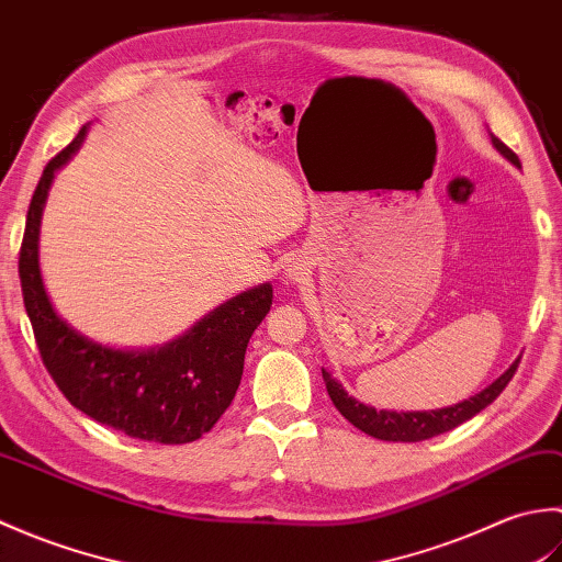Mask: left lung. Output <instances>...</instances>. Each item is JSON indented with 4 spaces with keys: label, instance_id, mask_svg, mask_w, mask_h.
I'll list each match as a JSON object with an SVG mask.
<instances>
[{
    "label": "left lung",
    "instance_id": "1",
    "mask_svg": "<svg viewBox=\"0 0 562 562\" xmlns=\"http://www.w3.org/2000/svg\"><path fill=\"white\" fill-rule=\"evenodd\" d=\"M493 137V147L503 154L505 159H509L515 166L519 164V157L512 151L505 142H499L495 135ZM521 360V357H519ZM519 360H515L503 376H497L491 386L483 389L481 393H475L473 398L461 401L457 405H449V408H437V411H415V413H396V411H376L372 405H364L357 398L348 396L336 379L330 376V372L321 369L324 372V381L328 389V396L333 405L340 411L345 420H350L357 429H362L364 435L384 439V441H423L429 437H437L441 432H449V429L459 427L461 423L471 420L473 415H479L483 408H487L499 393L505 391V386L515 376Z\"/></svg>",
    "mask_w": 562,
    "mask_h": 562
}]
</instances>
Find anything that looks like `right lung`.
I'll list each match as a JSON object with an SVG mask.
<instances>
[{
    "label": "right lung",
    "mask_w": 562,
    "mask_h": 562,
    "mask_svg": "<svg viewBox=\"0 0 562 562\" xmlns=\"http://www.w3.org/2000/svg\"><path fill=\"white\" fill-rule=\"evenodd\" d=\"M83 135L87 125L47 161L26 214L19 278L35 342L57 389L77 411L127 437L188 445L210 432L232 405L248 340L270 312L272 284L241 292L151 350H115L71 328L45 292L38 236L55 171L79 149Z\"/></svg>",
    "instance_id": "obj_1"
}]
</instances>
